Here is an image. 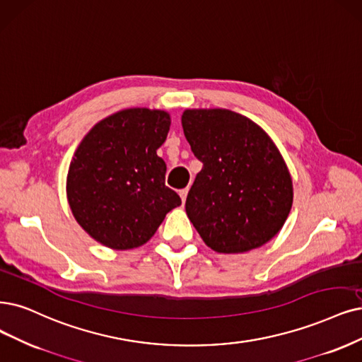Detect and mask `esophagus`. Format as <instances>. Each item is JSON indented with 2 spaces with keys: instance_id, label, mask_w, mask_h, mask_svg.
Instances as JSON below:
<instances>
[{
  "instance_id": "34e87169",
  "label": "esophagus",
  "mask_w": 362,
  "mask_h": 362,
  "mask_svg": "<svg viewBox=\"0 0 362 362\" xmlns=\"http://www.w3.org/2000/svg\"><path fill=\"white\" fill-rule=\"evenodd\" d=\"M188 191H189L188 188H185V189H182V191L179 192V194H180V198H182V202H183V203L186 202V195H188Z\"/></svg>"
}]
</instances>
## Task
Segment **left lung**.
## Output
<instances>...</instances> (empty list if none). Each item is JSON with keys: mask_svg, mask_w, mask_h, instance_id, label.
<instances>
[{"mask_svg": "<svg viewBox=\"0 0 362 362\" xmlns=\"http://www.w3.org/2000/svg\"><path fill=\"white\" fill-rule=\"evenodd\" d=\"M185 137L203 168L186 197V215L219 253L265 245L292 207V179L273 140L249 117L226 109H189Z\"/></svg>", "mask_w": 362, "mask_h": 362, "instance_id": "left-lung-1", "label": "left lung"}]
</instances>
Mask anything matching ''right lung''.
Listing matches in <instances>:
<instances>
[{"instance_id": "1", "label": "right lung", "mask_w": 362, "mask_h": 362, "mask_svg": "<svg viewBox=\"0 0 362 362\" xmlns=\"http://www.w3.org/2000/svg\"><path fill=\"white\" fill-rule=\"evenodd\" d=\"M164 110H120L80 141L66 176V198L78 225L98 243L128 250L149 242L170 210L182 204L165 186L156 155L170 131Z\"/></svg>"}]
</instances>
